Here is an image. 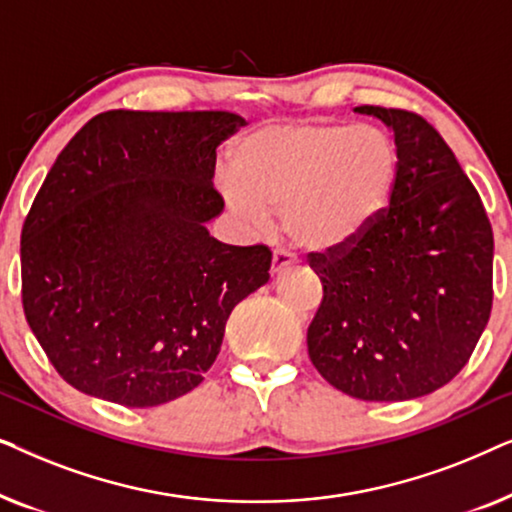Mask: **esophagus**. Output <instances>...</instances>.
I'll list each match as a JSON object with an SVG mask.
<instances>
[{"instance_id": "34e87169", "label": "esophagus", "mask_w": 512, "mask_h": 512, "mask_svg": "<svg viewBox=\"0 0 512 512\" xmlns=\"http://www.w3.org/2000/svg\"><path fill=\"white\" fill-rule=\"evenodd\" d=\"M293 261H296V256H293L289 249H275V251H272V268H270V272H272V275H277V272L282 270L284 265H291Z\"/></svg>"}]
</instances>
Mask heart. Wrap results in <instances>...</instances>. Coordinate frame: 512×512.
Here are the masks:
<instances>
[{
  "label": "heart",
  "mask_w": 512,
  "mask_h": 512,
  "mask_svg": "<svg viewBox=\"0 0 512 512\" xmlns=\"http://www.w3.org/2000/svg\"><path fill=\"white\" fill-rule=\"evenodd\" d=\"M221 191L254 230L284 212L293 242L312 254L361 240L394 198L401 153L377 125L293 121L258 128L237 146Z\"/></svg>",
  "instance_id": "1"
}]
</instances>
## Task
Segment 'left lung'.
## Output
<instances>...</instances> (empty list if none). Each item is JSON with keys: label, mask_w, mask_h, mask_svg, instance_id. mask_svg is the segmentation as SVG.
<instances>
[{"label": "left lung", "mask_w": 512, "mask_h": 512, "mask_svg": "<svg viewBox=\"0 0 512 512\" xmlns=\"http://www.w3.org/2000/svg\"><path fill=\"white\" fill-rule=\"evenodd\" d=\"M394 130L401 174L387 212L345 249L310 254L324 298L307 352L361 401H410L452 380L492 312L494 235L482 200L431 123L356 107Z\"/></svg>", "instance_id": "obj_1"}]
</instances>
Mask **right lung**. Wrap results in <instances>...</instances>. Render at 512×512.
<instances>
[{
	"label": "right lung",
	"instance_id": "right-lung-1",
	"mask_svg": "<svg viewBox=\"0 0 512 512\" xmlns=\"http://www.w3.org/2000/svg\"><path fill=\"white\" fill-rule=\"evenodd\" d=\"M230 111L97 114L60 151L20 235L23 310L83 394L153 408L219 356L233 307L270 279L265 244L214 240L216 146Z\"/></svg>",
	"mask_w": 512,
	"mask_h": 512
}]
</instances>
